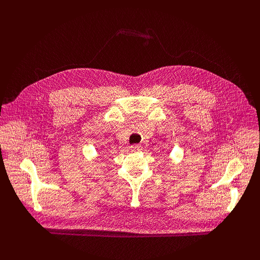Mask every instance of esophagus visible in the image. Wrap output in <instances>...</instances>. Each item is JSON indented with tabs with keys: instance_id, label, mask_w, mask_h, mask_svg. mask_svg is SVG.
I'll use <instances>...</instances> for the list:
<instances>
[{
	"instance_id": "obj_1",
	"label": "esophagus",
	"mask_w": 260,
	"mask_h": 260,
	"mask_svg": "<svg viewBox=\"0 0 260 260\" xmlns=\"http://www.w3.org/2000/svg\"><path fill=\"white\" fill-rule=\"evenodd\" d=\"M129 148H131V151H139V149H141V145L134 144V145H131Z\"/></svg>"
}]
</instances>
